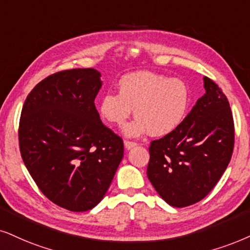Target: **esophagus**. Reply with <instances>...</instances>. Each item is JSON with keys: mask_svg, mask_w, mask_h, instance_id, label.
Returning <instances> with one entry per match:
<instances>
[{"mask_svg": "<svg viewBox=\"0 0 250 250\" xmlns=\"http://www.w3.org/2000/svg\"><path fill=\"white\" fill-rule=\"evenodd\" d=\"M137 143H135V142H130V141H125V146L127 150H131L132 147H135Z\"/></svg>", "mask_w": 250, "mask_h": 250, "instance_id": "1", "label": "esophagus"}]
</instances>
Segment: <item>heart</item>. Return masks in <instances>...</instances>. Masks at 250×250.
<instances>
[{"mask_svg":"<svg viewBox=\"0 0 250 250\" xmlns=\"http://www.w3.org/2000/svg\"><path fill=\"white\" fill-rule=\"evenodd\" d=\"M190 93L186 83L151 71L125 75L118 83V94L100 100L99 114L113 125H122L132 109L137 116L123 129L125 136L138 137L148 132L164 137L180 127L187 114Z\"/></svg>","mask_w":250,"mask_h":250,"instance_id":"b5f03b06","label":"heart"}]
</instances>
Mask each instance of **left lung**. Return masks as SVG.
<instances>
[{"mask_svg": "<svg viewBox=\"0 0 250 250\" xmlns=\"http://www.w3.org/2000/svg\"><path fill=\"white\" fill-rule=\"evenodd\" d=\"M205 93L172 134L151 142L147 178L175 208L195 204L212 190L229 166L234 122L219 86L204 77Z\"/></svg>", "mask_w": 250, "mask_h": 250, "instance_id": "obj_1", "label": "left lung"}]
</instances>
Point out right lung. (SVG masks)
I'll list each match as a JSON object with an SVG mask.
<instances>
[{
    "mask_svg": "<svg viewBox=\"0 0 250 250\" xmlns=\"http://www.w3.org/2000/svg\"><path fill=\"white\" fill-rule=\"evenodd\" d=\"M102 75L71 69L41 81L21 109L20 148L34 182L48 200L74 212L91 210L108 190L123 158V141L94 105Z\"/></svg>",
    "mask_w": 250,
    "mask_h": 250,
    "instance_id": "right-lung-1",
    "label": "right lung"
}]
</instances>
